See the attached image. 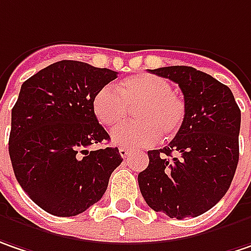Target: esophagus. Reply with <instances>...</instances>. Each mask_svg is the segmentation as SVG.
Returning <instances> with one entry per match:
<instances>
[{
    "mask_svg": "<svg viewBox=\"0 0 251 251\" xmlns=\"http://www.w3.org/2000/svg\"><path fill=\"white\" fill-rule=\"evenodd\" d=\"M119 155L122 156L124 159H126V157L129 156V151H127L126 148H119Z\"/></svg>",
    "mask_w": 251,
    "mask_h": 251,
    "instance_id": "1",
    "label": "esophagus"
}]
</instances>
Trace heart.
I'll return each instance as SVG.
<instances>
[{"instance_id":"b5f03b06","label":"heart","mask_w":251,"mask_h":251,"mask_svg":"<svg viewBox=\"0 0 251 251\" xmlns=\"http://www.w3.org/2000/svg\"><path fill=\"white\" fill-rule=\"evenodd\" d=\"M136 122L116 127L111 139L118 146L145 148L163 140L173 139L186 119V103L173 92L169 82L152 74L129 76L112 86L100 88L94 96L92 111L99 124L113 127L125 121L129 109Z\"/></svg>"}]
</instances>
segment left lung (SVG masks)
<instances>
[{
  "label": "left lung",
  "instance_id": "left-lung-1",
  "mask_svg": "<svg viewBox=\"0 0 251 251\" xmlns=\"http://www.w3.org/2000/svg\"><path fill=\"white\" fill-rule=\"evenodd\" d=\"M176 82L186 103L180 132L163 149L149 151L138 175L145 201L169 217H196L210 210L230 187L239 163L242 113L230 88L192 67L152 71Z\"/></svg>",
  "mask_w": 251,
  "mask_h": 251
}]
</instances>
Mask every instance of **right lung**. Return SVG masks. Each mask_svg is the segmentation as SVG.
Here are the masks:
<instances>
[{
  "mask_svg": "<svg viewBox=\"0 0 251 251\" xmlns=\"http://www.w3.org/2000/svg\"><path fill=\"white\" fill-rule=\"evenodd\" d=\"M118 72L79 61H59L24 82L11 112L9 157L29 199L53 216H76L99 201L118 148L88 151L109 140L92 111L95 94Z\"/></svg>",
  "mask_w": 251,
  "mask_h": 251,
  "instance_id": "obj_1",
  "label": "right lung"
}]
</instances>
